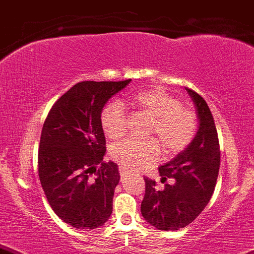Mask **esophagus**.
Segmentation results:
<instances>
[{"instance_id": "obj_1", "label": "esophagus", "mask_w": 254, "mask_h": 254, "mask_svg": "<svg viewBox=\"0 0 254 254\" xmlns=\"http://www.w3.org/2000/svg\"><path fill=\"white\" fill-rule=\"evenodd\" d=\"M120 173H121V177H124L125 173H127V170L123 168H120Z\"/></svg>"}]
</instances>
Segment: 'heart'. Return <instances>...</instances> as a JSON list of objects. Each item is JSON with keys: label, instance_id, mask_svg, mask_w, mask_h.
I'll return each instance as SVG.
<instances>
[{"label": "heart", "instance_id": "1", "mask_svg": "<svg viewBox=\"0 0 254 254\" xmlns=\"http://www.w3.org/2000/svg\"><path fill=\"white\" fill-rule=\"evenodd\" d=\"M127 104L137 111L153 118L149 136L155 140L127 139L111 147V158L121 168L137 171L152 164L159 155V147L165 156L177 155L188 147L197 132L198 122L193 112L183 108L182 102L162 89H151L130 97ZM101 127L108 138L120 139L127 133V116L123 107L110 103L99 116Z\"/></svg>", "mask_w": 254, "mask_h": 254}]
</instances>
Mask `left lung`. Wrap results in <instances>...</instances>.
<instances>
[{"label": "left lung", "mask_w": 254, "mask_h": 254, "mask_svg": "<svg viewBox=\"0 0 254 254\" xmlns=\"http://www.w3.org/2000/svg\"><path fill=\"white\" fill-rule=\"evenodd\" d=\"M185 89L197 110V133L184 151L158 168L162 183L172 179L171 184L158 189L155 181L144 178L140 212L160 231H177L192 223L212 197L219 172V140L212 114L200 95Z\"/></svg>", "instance_id": "left-lung-1"}]
</instances>
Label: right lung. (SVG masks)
<instances>
[{
	"label": "right lung",
	"instance_id": "obj_1",
	"mask_svg": "<svg viewBox=\"0 0 254 254\" xmlns=\"http://www.w3.org/2000/svg\"><path fill=\"white\" fill-rule=\"evenodd\" d=\"M130 82L77 83L57 99L44 121L38 149L41 185L54 212L76 229H97L112 213L121 177L116 163L103 162L107 150L99 116L109 99Z\"/></svg>",
	"mask_w": 254,
	"mask_h": 254
}]
</instances>
